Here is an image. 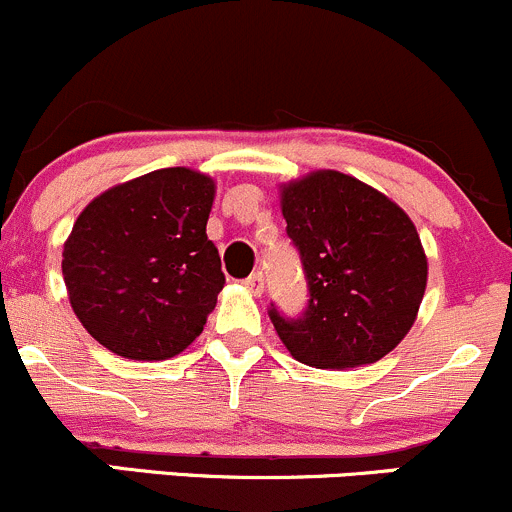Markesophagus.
<instances>
[{"label":"esophagus","mask_w":512,"mask_h":512,"mask_svg":"<svg viewBox=\"0 0 512 512\" xmlns=\"http://www.w3.org/2000/svg\"><path fill=\"white\" fill-rule=\"evenodd\" d=\"M245 287L250 289L252 294H262V292H265V274H262V272H252L250 277L245 279Z\"/></svg>","instance_id":"1"}]
</instances>
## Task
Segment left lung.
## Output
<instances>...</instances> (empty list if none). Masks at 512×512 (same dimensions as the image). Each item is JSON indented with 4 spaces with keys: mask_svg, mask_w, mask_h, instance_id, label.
Returning <instances> with one entry per match:
<instances>
[{
    "mask_svg": "<svg viewBox=\"0 0 512 512\" xmlns=\"http://www.w3.org/2000/svg\"><path fill=\"white\" fill-rule=\"evenodd\" d=\"M279 206L311 297L301 319L270 311L287 351L324 370L385 358L412 328L427 289V255L410 215L333 169L279 186Z\"/></svg>",
    "mask_w": 512,
    "mask_h": 512,
    "instance_id": "obj_1",
    "label": "left lung"
}]
</instances>
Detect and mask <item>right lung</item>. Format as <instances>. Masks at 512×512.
I'll list each match as a JSON object with an SVG mask.
<instances>
[{
    "instance_id": "add662e5",
    "label": "right lung",
    "mask_w": 512,
    "mask_h": 512,
    "mask_svg": "<svg viewBox=\"0 0 512 512\" xmlns=\"http://www.w3.org/2000/svg\"><path fill=\"white\" fill-rule=\"evenodd\" d=\"M215 181L186 166L102 191L63 242V282L85 331L129 360H166L201 336L225 274L206 235Z\"/></svg>"
}]
</instances>
